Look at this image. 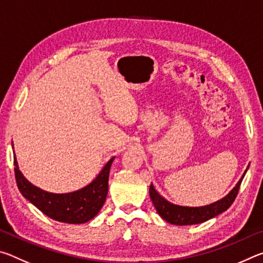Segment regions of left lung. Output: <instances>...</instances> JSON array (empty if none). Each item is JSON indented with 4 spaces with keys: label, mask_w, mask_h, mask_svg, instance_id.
<instances>
[{
    "label": "left lung",
    "mask_w": 263,
    "mask_h": 263,
    "mask_svg": "<svg viewBox=\"0 0 263 263\" xmlns=\"http://www.w3.org/2000/svg\"><path fill=\"white\" fill-rule=\"evenodd\" d=\"M246 172L247 169L245 171L241 179L239 180L234 188L231 190L224 198H221L219 201L212 204H209V205L198 208L176 205V204H173L171 202H168L167 199H164L162 196L154 189L153 184L149 185V196L154 204V208L157 209L158 213L161 216L162 219L166 220L167 222H171V224L174 225L201 224V222H204L211 219L213 217L220 215L221 212L226 211L231 205H232L235 197H237L240 184H241Z\"/></svg>",
    "instance_id": "1"
}]
</instances>
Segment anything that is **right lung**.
Segmentation results:
<instances>
[{
  "label": "right lung",
  "mask_w": 263,
  "mask_h": 263,
  "mask_svg": "<svg viewBox=\"0 0 263 263\" xmlns=\"http://www.w3.org/2000/svg\"><path fill=\"white\" fill-rule=\"evenodd\" d=\"M115 158L106 162L96 179L73 193L53 194L25 179L14 157L15 177L21 194L47 217L67 224H83L92 219L103 206L109 190V173Z\"/></svg>",
  "instance_id": "1"
}]
</instances>
